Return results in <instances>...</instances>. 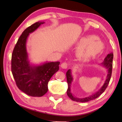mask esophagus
I'll return each mask as SVG.
<instances>
[{
  "instance_id": "34e87169",
  "label": "esophagus",
  "mask_w": 122,
  "mask_h": 122,
  "mask_svg": "<svg viewBox=\"0 0 122 122\" xmlns=\"http://www.w3.org/2000/svg\"><path fill=\"white\" fill-rule=\"evenodd\" d=\"M68 66V63L67 62H63L61 64V67L62 69H67Z\"/></svg>"
}]
</instances>
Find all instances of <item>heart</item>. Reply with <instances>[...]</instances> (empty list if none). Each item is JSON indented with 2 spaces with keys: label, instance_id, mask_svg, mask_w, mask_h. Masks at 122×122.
<instances>
[{
  "label": "heart",
  "instance_id": "1",
  "mask_svg": "<svg viewBox=\"0 0 122 122\" xmlns=\"http://www.w3.org/2000/svg\"><path fill=\"white\" fill-rule=\"evenodd\" d=\"M79 45L81 47L78 49V55L83 60L95 57L102 52L104 48L103 43L94 35H90L81 39Z\"/></svg>",
  "mask_w": 122,
  "mask_h": 122
}]
</instances>
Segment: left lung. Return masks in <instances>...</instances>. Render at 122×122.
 <instances>
[{
	"instance_id": "1",
	"label": "left lung",
	"mask_w": 122,
	"mask_h": 122,
	"mask_svg": "<svg viewBox=\"0 0 122 122\" xmlns=\"http://www.w3.org/2000/svg\"><path fill=\"white\" fill-rule=\"evenodd\" d=\"M113 53H110V54H108L107 56L104 59V61L101 63V65H102L103 67H104L105 68L107 69V78L105 81L103 85L101 86V88L99 89L97 92H96L95 93L92 94L91 95L89 96L88 97L84 98H78L76 97L74 95H73V94L71 92V83L73 81V77L71 74V69H69L68 71L66 73V77H67V80L68 83V89L67 92V94L68 96L71 99V100L75 102H88V101H92L95 100V99L98 97L101 94H102L103 92H104L105 90L108 86V84L109 83V81L110 80V78L111 76V74H112V60H113Z\"/></svg>"
}]
</instances>
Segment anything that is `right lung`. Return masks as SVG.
Returning a JSON list of instances; mask_svg holds the SVG:
<instances>
[{"instance_id":"add662e5","label":"right lung","mask_w":122,"mask_h":122,"mask_svg":"<svg viewBox=\"0 0 122 122\" xmlns=\"http://www.w3.org/2000/svg\"><path fill=\"white\" fill-rule=\"evenodd\" d=\"M44 21H38L27 28L16 42L12 55L11 71L20 90L33 97H41L48 91V83L59 71L60 62H48L39 65L30 63L26 48L27 39Z\"/></svg>"}]
</instances>
